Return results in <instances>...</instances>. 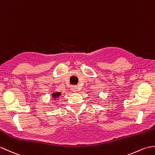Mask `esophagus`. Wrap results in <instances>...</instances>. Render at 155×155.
Listing matches in <instances>:
<instances>
[{"mask_svg": "<svg viewBox=\"0 0 155 155\" xmlns=\"http://www.w3.org/2000/svg\"><path fill=\"white\" fill-rule=\"evenodd\" d=\"M72 90H73V92H77L78 91V87L77 86H72Z\"/></svg>", "mask_w": 155, "mask_h": 155, "instance_id": "1", "label": "esophagus"}]
</instances>
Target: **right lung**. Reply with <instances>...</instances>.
Segmentation results:
<instances>
[{
	"label": "right lung",
	"instance_id": "add662e5",
	"mask_svg": "<svg viewBox=\"0 0 155 155\" xmlns=\"http://www.w3.org/2000/svg\"><path fill=\"white\" fill-rule=\"evenodd\" d=\"M60 96H61V93L58 92H54V93H53V94H52V97H53V98H54V99L59 98Z\"/></svg>",
	"mask_w": 155,
	"mask_h": 155
}]
</instances>
